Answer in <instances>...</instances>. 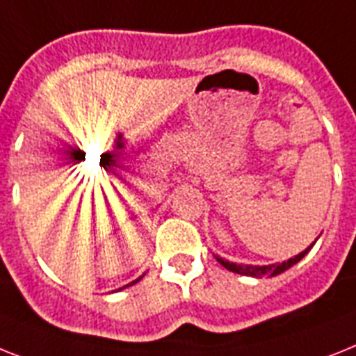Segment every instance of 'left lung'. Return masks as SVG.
Here are the masks:
<instances>
[{"instance_id": "1", "label": "left lung", "mask_w": 356, "mask_h": 356, "mask_svg": "<svg viewBox=\"0 0 356 356\" xmlns=\"http://www.w3.org/2000/svg\"><path fill=\"white\" fill-rule=\"evenodd\" d=\"M316 242V240H315ZM315 242L311 243L309 248L304 249L302 252H298L296 257L289 258V260H286V262L282 264H269V266H242V264H234V262H229V260H225V258L218 257V254H214V258L218 260L222 266L227 269V271H233V273H238V275H243V277H252V278H262V277H277V275H280V273H284L286 269H289V267L295 266L296 262H300L302 258L307 254V252L311 251V248L315 245Z\"/></svg>"}]
</instances>
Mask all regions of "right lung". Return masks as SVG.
I'll list each match as a JSON object with an SVG mask.
<instances>
[{"label":"right lung","mask_w":356,"mask_h":356,"mask_svg":"<svg viewBox=\"0 0 356 356\" xmlns=\"http://www.w3.org/2000/svg\"><path fill=\"white\" fill-rule=\"evenodd\" d=\"M143 277H145V273H143V275H142V277H140V278H136V280H134V282H131V284H127V286L120 287V289H125V287H131V286H134V284H136V282H140V280H142Z\"/></svg>","instance_id":"obj_1"}]
</instances>
